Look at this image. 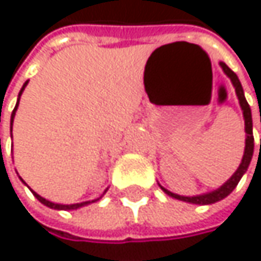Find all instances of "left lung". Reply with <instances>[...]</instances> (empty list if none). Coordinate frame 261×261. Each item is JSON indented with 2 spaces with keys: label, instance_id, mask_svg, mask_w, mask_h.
Returning a JSON list of instances; mask_svg holds the SVG:
<instances>
[{
  "label": "left lung",
  "instance_id": "obj_1",
  "mask_svg": "<svg viewBox=\"0 0 261 261\" xmlns=\"http://www.w3.org/2000/svg\"><path fill=\"white\" fill-rule=\"evenodd\" d=\"M219 65H221V68L224 69V72L230 77L231 83H233V86L236 87V93H237V98H239L240 107H242V110H243V118H245V131H246V142H245V154H243L242 163H240V166L237 168V171L233 174V177H231L228 181L225 182L224 186H221L219 189H216V190L210 192V193H204V195H198V196H181V195L172 193V192L166 190L165 187H162L165 193H168L169 196H172V198H175V199L186 201V202H192V204H199V205H204V204H213V202H218V201L224 199L225 196H228V195L234 190V187L237 186V182L240 181L242 175L246 172V169H248V166H249V163H251V159H252V152H254V136H252V118H251V109H249V104H248V101H246V98H245V95H243L242 84H240V81H239V79H237V75H236L234 72H233V71H231V69L224 63V62H221Z\"/></svg>",
  "mask_w": 261,
  "mask_h": 261
}]
</instances>
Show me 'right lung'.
<instances>
[{"label":"right lung","instance_id":"obj_1","mask_svg":"<svg viewBox=\"0 0 261 261\" xmlns=\"http://www.w3.org/2000/svg\"><path fill=\"white\" fill-rule=\"evenodd\" d=\"M27 86V83L24 84V87ZM24 87L21 89V92H19V96H21V93H22V90H24ZM18 104H19V99H18ZM18 104H16V107H15V110H13V113H12V122H13V118H15V112H16V109H18ZM1 146V145H0ZM33 192V190H31ZM33 195L42 202V204H45L46 207H49V208H56V210H75V208H80V207H83V205H87V204H90V201H86V202H80V204H71V205H63V204H54V202H51V201H48V199H45V198H42L40 195H37L36 192H33ZM95 201H98V199H95ZM95 201H92V202H95Z\"/></svg>","mask_w":261,"mask_h":261}]
</instances>
